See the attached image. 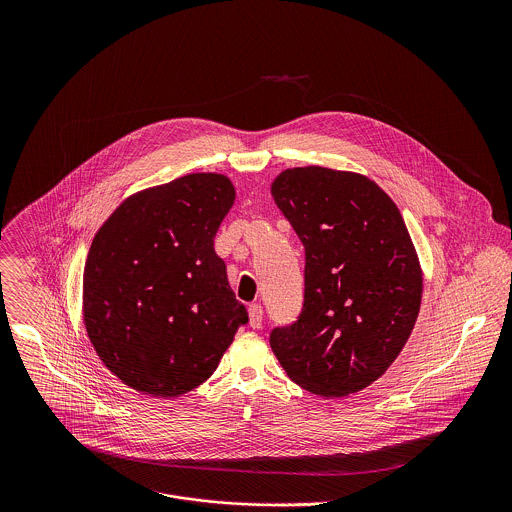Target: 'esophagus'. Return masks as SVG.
I'll list each match as a JSON object with an SVG mask.
<instances>
[{
	"mask_svg": "<svg viewBox=\"0 0 512 512\" xmlns=\"http://www.w3.org/2000/svg\"><path fill=\"white\" fill-rule=\"evenodd\" d=\"M262 317H264L262 305L252 303V305L248 307V321H250V327H252V329H260V327H262Z\"/></svg>",
	"mask_w": 512,
	"mask_h": 512,
	"instance_id": "1",
	"label": "esophagus"
}]
</instances>
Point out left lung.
<instances>
[{"mask_svg":"<svg viewBox=\"0 0 512 512\" xmlns=\"http://www.w3.org/2000/svg\"><path fill=\"white\" fill-rule=\"evenodd\" d=\"M272 197L305 248L303 309L270 333L301 388L339 398L380 378L404 349L422 270L394 201L365 175L319 165L282 171Z\"/></svg>","mask_w":512,"mask_h":512,"instance_id":"left-lung-1","label":"left lung"}]
</instances>
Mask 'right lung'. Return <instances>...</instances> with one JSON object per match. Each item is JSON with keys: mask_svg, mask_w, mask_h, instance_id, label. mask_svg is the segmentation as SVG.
Wrapping results in <instances>:
<instances>
[{"mask_svg": "<svg viewBox=\"0 0 512 512\" xmlns=\"http://www.w3.org/2000/svg\"><path fill=\"white\" fill-rule=\"evenodd\" d=\"M234 185L191 173L126 199L96 232L82 313L100 361L124 384L175 398L219 366L246 307L215 252Z\"/></svg>", "mask_w": 512, "mask_h": 512, "instance_id": "right-lung-1", "label": "right lung"}]
</instances>
